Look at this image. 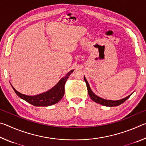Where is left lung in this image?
Instances as JSON below:
<instances>
[{
	"mask_svg": "<svg viewBox=\"0 0 146 146\" xmlns=\"http://www.w3.org/2000/svg\"><path fill=\"white\" fill-rule=\"evenodd\" d=\"M84 81L86 83V85H87V88H88V94L90 95V98L92 99L94 102H97L99 104H101L102 106H108V107H113V106H118L120 104H122V103L125 102V100H127L128 98L130 97V96L132 95L133 93L131 94V95H128L127 97H125L122 98V99L120 100H107V99H104V98H101L98 96L96 95L95 93H94L91 89L90 88V86L89 85V83L88 82V80H86V78L85 77V76H84Z\"/></svg>",
	"mask_w": 146,
	"mask_h": 146,
	"instance_id": "1",
	"label": "left lung"
}]
</instances>
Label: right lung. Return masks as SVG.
Masks as SVG:
<instances>
[{
  "mask_svg": "<svg viewBox=\"0 0 146 146\" xmlns=\"http://www.w3.org/2000/svg\"><path fill=\"white\" fill-rule=\"evenodd\" d=\"M73 71L74 70H72L70 72H68L66 76L62 78L59 80V82L50 90L46 91V92L38 94V95H36L30 96L24 95V94L17 91L13 88V86L11 84V85L17 95L22 99L26 101L27 102L35 106H44V107L45 106H49L55 104L56 103H58L62 99V98L63 97L64 95L65 83Z\"/></svg>",
  "mask_w": 146,
  "mask_h": 146,
  "instance_id": "obj_1",
  "label": "right lung"
}]
</instances>
